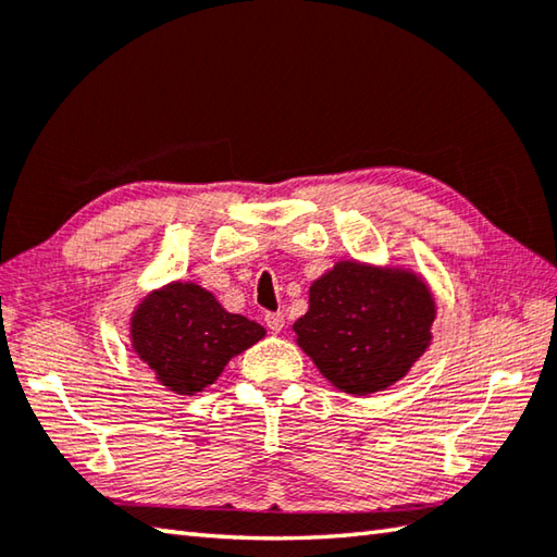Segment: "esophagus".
Masks as SVG:
<instances>
[{
	"label": "esophagus",
	"instance_id": "esophagus-1",
	"mask_svg": "<svg viewBox=\"0 0 557 557\" xmlns=\"http://www.w3.org/2000/svg\"><path fill=\"white\" fill-rule=\"evenodd\" d=\"M265 323H268V329L272 333H280L282 329H285V313H282V311L265 313Z\"/></svg>",
	"mask_w": 557,
	"mask_h": 557
}]
</instances>
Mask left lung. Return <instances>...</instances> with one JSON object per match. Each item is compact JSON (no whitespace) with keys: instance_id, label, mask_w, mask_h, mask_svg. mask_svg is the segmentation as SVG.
Segmentation results:
<instances>
[{"instance_id":"1","label":"left lung","mask_w":557,"mask_h":557,"mask_svg":"<svg viewBox=\"0 0 557 557\" xmlns=\"http://www.w3.org/2000/svg\"><path fill=\"white\" fill-rule=\"evenodd\" d=\"M437 304L408 268L341 260L309 287V311L292 325L297 345L335 388L386 391L428 352Z\"/></svg>"}]
</instances>
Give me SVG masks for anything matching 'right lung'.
Segmentation results:
<instances>
[{
  "label": "right lung",
  "mask_w": 557,
  "mask_h": 557,
  "mask_svg": "<svg viewBox=\"0 0 557 557\" xmlns=\"http://www.w3.org/2000/svg\"><path fill=\"white\" fill-rule=\"evenodd\" d=\"M265 337V329L228 313L212 292L195 282L151 289L129 319V341L161 386L195 396L214 384L228 359Z\"/></svg>",
  "instance_id": "add662e5"
}]
</instances>
